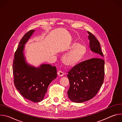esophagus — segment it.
<instances>
[{
  "mask_svg": "<svg viewBox=\"0 0 122 122\" xmlns=\"http://www.w3.org/2000/svg\"><path fill=\"white\" fill-rule=\"evenodd\" d=\"M57 75L59 76H60V77H62L64 75V73L63 71H59L58 72H57Z\"/></svg>",
  "mask_w": 122,
  "mask_h": 122,
  "instance_id": "1",
  "label": "esophagus"
}]
</instances>
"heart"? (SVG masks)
Segmentation results:
<instances>
[{"instance_id": "b5f03b06", "label": "heart", "mask_w": 122, "mask_h": 122, "mask_svg": "<svg viewBox=\"0 0 122 122\" xmlns=\"http://www.w3.org/2000/svg\"><path fill=\"white\" fill-rule=\"evenodd\" d=\"M72 49L63 57V62L68 66H74L77 65L83 58L86 49L84 45L77 43H73L69 47Z\"/></svg>"}]
</instances>
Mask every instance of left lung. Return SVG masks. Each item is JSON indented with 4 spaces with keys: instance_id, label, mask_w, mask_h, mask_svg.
<instances>
[{
    "instance_id": "8db88e82",
    "label": "left lung",
    "mask_w": 122,
    "mask_h": 122,
    "mask_svg": "<svg viewBox=\"0 0 122 122\" xmlns=\"http://www.w3.org/2000/svg\"><path fill=\"white\" fill-rule=\"evenodd\" d=\"M90 48L98 58L83 61L74 66L68 72L69 81L67 95L71 100L81 103L94 97L98 93L104 79L105 61L99 41L88 31Z\"/></svg>"
}]
</instances>
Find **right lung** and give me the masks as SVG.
Instances as JSON below:
<instances>
[{
  "label": "right lung",
  "mask_w": 122,
  "mask_h": 122,
  "mask_svg": "<svg viewBox=\"0 0 122 122\" xmlns=\"http://www.w3.org/2000/svg\"><path fill=\"white\" fill-rule=\"evenodd\" d=\"M35 30L26 33L14 54L12 65L14 83L16 89L25 98L34 102L43 100L51 81L57 77L56 68L49 64L35 67L27 64L23 51L25 44Z\"/></svg>",
  "instance_id": "add662e5"
}]
</instances>
